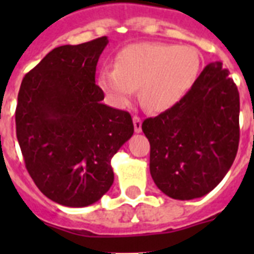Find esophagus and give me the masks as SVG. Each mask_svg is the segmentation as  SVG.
I'll list each match as a JSON object with an SVG mask.
<instances>
[{
  "label": "esophagus",
  "mask_w": 254,
  "mask_h": 254,
  "mask_svg": "<svg viewBox=\"0 0 254 254\" xmlns=\"http://www.w3.org/2000/svg\"><path fill=\"white\" fill-rule=\"evenodd\" d=\"M132 120H133L134 132H136V133H140V132L142 131V128H141V126H142V121H141V118L138 116H134Z\"/></svg>",
  "instance_id": "34e87169"
}]
</instances>
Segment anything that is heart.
I'll return each mask as SVG.
<instances>
[{"label":"heart","mask_w":254,"mask_h":254,"mask_svg":"<svg viewBox=\"0 0 254 254\" xmlns=\"http://www.w3.org/2000/svg\"><path fill=\"white\" fill-rule=\"evenodd\" d=\"M201 67V53L192 46L137 43L118 52L114 68L100 69L98 85L118 107L127 104L140 86L143 104L164 112L187 95Z\"/></svg>","instance_id":"b5f03b06"}]
</instances>
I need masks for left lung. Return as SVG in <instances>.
Instances as JSON below:
<instances>
[{
    "label": "left lung",
    "mask_w": 254,
    "mask_h": 254,
    "mask_svg": "<svg viewBox=\"0 0 254 254\" xmlns=\"http://www.w3.org/2000/svg\"><path fill=\"white\" fill-rule=\"evenodd\" d=\"M150 173L174 199L207 194L223 181L239 145V93L221 62L207 64L187 95L142 123Z\"/></svg>",
    "instance_id": "obj_1"
}]
</instances>
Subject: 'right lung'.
Wrapping results in <instances>:
<instances>
[{
    "label": "right lung",
    "instance_id": "obj_1",
    "mask_svg": "<svg viewBox=\"0 0 254 254\" xmlns=\"http://www.w3.org/2000/svg\"><path fill=\"white\" fill-rule=\"evenodd\" d=\"M102 37L51 51L21 81L15 112L26 170L49 199L85 207L113 185L111 159L133 134L131 114L103 104Z\"/></svg>",
    "mask_w": 254,
    "mask_h": 254
}]
</instances>
